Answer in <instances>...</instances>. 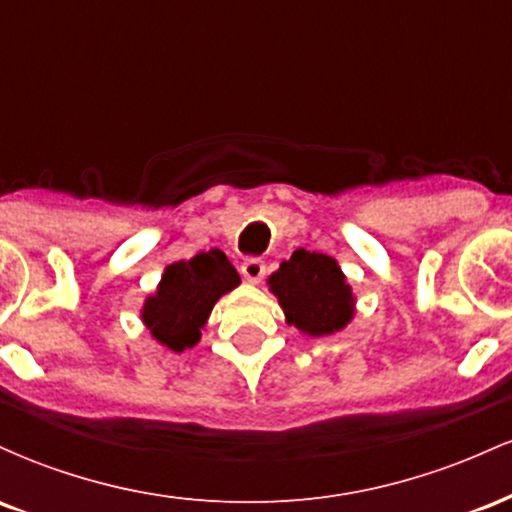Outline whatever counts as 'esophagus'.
<instances>
[{
	"label": "esophagus",
	"instance_id": "34e87169",
	"mask_svg": "<svg viewBox=\"0 0 512 512\" xmlns=\"http://www.w3.org/2000/svg\"><path fill=\"white\" fill-rule=\"evenodd\" d=\"M264 272H267V264H264L260 257H248V260H243V264H240V274H243L250 284H260Z\"/></svg>",
	"mask_w": 512,
	"mask_h": 512
}]
</instances>
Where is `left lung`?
I'll return each instance as SVG.
<instances>
[{
	"label": "left lung",
	"mask_w": 512,
	"mask_h": 512,
	"mask_svg": "<svg viewBox=\"0 0 512 512\" xmlns=\"http://www.w3.org/2000/svg\"><path fill=\"white\" fill-rule=\"evenodd\" d=\"M269 286L289 325L310 337L339 332L354 315L351 286L339 264L322 252L296 250L269 276Z\"/></svg>",
	"instance_id": "8db88e82"
}]
</instances>
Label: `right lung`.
<instances>
[{"label": "right lung", "instance_id": "obj_1", "mask_svg": "<svg viewBox=\"0 0 512 512\" xmlns=\"http://www.w3.org/2000/svg\"><path fill=\"white\" fill-rule=\"evenodd\" d=\"M240 276L221 250L197 252L192 260L173 262L144 305V322L168 349L182 351L199 342V330L223 293L233 291Z\"/></svg>", "mask_w": 512, "mask_h": 512}]
</instances>
